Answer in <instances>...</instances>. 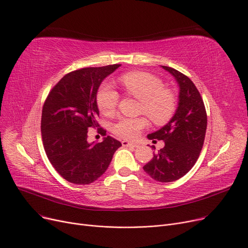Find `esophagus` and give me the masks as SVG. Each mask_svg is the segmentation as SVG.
Returning <instances> with one entry per match:
<instances>
[{"label":"esophagus","mask_w":248,"mask_h":248,"mask_svg":"<svg viewBox=\"0 0 248 248\" xmlns=\"http://www.w3.org/2000/svg\"><path fill=\"white\" fill-rule=\"evenodd\" d=\"M122 144H123L124 147H134V148L139 147L137 142H132V141H128V140H123Z\"/></svg>","instance_id":"34e87169"}]
</instances>
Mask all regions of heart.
<instances>
[{"label":"heart","mask_w":248,"mask_h":248,"mask_svg":"<svg viewBox=\"0 0 248 248\" xmlns=\"http://www.w3.org/2000/svg\"><path fill=\"white\" fill-rule=\"evenodd\" d=\"M125 91L141 101L140 112H144L155 124H165L172 119L176 110V96L165 89L161 79L145 72H129L122 76ZM96 102L104 115H112L117 108L119 93L108 83L99 88ZM147 125L145 117H122L113 125V132L123 139L132 140Z\"/></svg>","instance_id":"b5f03b06"}]
</instances>
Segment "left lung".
I'll use <instances>...</instances> for the list:
<instances>
[{
    "label": "left lung",
    "mask_w": 248,
    "mask_h": 248,
    "mask_svg": "<svg viewBox=\"0 0 248 248\" xmlns=\"http://www.w3.org/2000/svg\"><path fill=\"white\" fill-rule=\"evenodd\" d=\"M161 67L173 75L178 83V107L168 124L148 135L153 142L163 140L165 146L144 166V170L154 180L168 183L185 176L198 160L204 144L207 114L203 99L190 78L174 68Z\"/></svg>",
    "instance_id": "left-lung-1"
}]
</instances>
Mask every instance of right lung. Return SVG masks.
Returning a JSON list of instances; mask_svg holds the SVG:
<instances>
[{"instance_id": "add662e5", "label": "right lung", "mask_w": 248, "mask_h": 248, "mask_svg": "<svg viewBox=\"0 0 248 248\" xmlns=\"http://www.w3.org/2000/svg\"><path fill=\"white\" fill-rule=\"evenodd\" d=\"M121 64L87 67L63 76L52 88L42 109L41 133L47 157L62 178L86 185L108 168L121 141L108 136L101 142H88V128L97 127L96 95L104 78ZM106 136V131L100 128Z\"/></svg>"}]
</instances>
